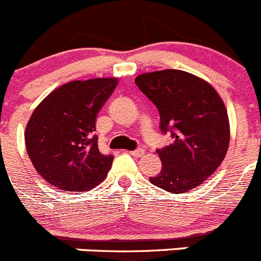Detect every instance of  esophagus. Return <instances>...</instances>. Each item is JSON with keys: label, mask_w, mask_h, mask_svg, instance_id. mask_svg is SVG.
<instances>
[{"label": "esophagus", "mask_w": 261, "mask_h": 261, "mask_svg": "<svg viewBox=\"0 0 261 261\" xmlns=\"http://www.w3.org/2000/svg\"><path fill=\"white\" fill-rule=\"evenodd\" d=\"M130 154H131V155H134V157H142V155H144V154H145V150H144V149L131 150Z\"/></svg>", "instance_id": "obj_1"}]
</instances>
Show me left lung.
I'll return each mask as SVG.
<instances>
[{
    "label": "left lung",
    "mask_w": 261,
    "mask_h": 261,
    "mask_svg": "<svg viewBox=\"0 0 261 261\" xmlns=\"http://www.w3.org/2000/svg\"><path fill=\"white\" fill-rule=\"evenodd\" d=\"M136 86L157 107L161 130L174 142L157 149L162 169L149 181L170 193H187L215 172L230 140L228 112L213 85L192 73L164 69L139 74Z\"/></svg>",
    "instance_id": "obj_1"
}]
</instances>
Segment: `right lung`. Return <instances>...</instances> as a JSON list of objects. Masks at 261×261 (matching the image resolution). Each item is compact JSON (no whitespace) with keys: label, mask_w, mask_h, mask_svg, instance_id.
I'll use <instances>...</instances> for the list:
<instances>
[{"label":"right lung","mask_w":261,"mask_h":261,"mask_svg":"<svg viewBox=\"0 0 261 261\" xmlns=\"http://www.w3.org/2000/svg\"><path fill=\"white\" fill-rule=\"evenodd\" d=\"M118 80L70 81L36 107L25 133V148L36 171L62 191L86 192L104 180L113 155L101 154L94 135L96 117Z\"/></svg>","instance_id":"1"}]
</instances>
